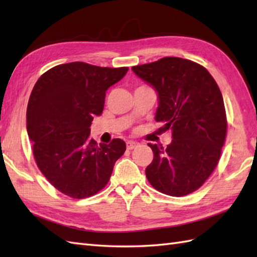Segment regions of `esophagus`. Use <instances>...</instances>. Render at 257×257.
<instances>
[{"label":"esophagus","instance_id":"esophagus-1","mask_svg":"<svg viewBox=\"0 0 257 257\" xmlns=\"http://www.w3.org/2000/svg\"><path fill=\"white\" fill-rule=\"evenodd\" d=\"M137 146H138V144L135 143V141H128V143H127V149H128V150H133V149H135Z\"/></svg>","mask_w":257,"mask_h":257}]
</instances>
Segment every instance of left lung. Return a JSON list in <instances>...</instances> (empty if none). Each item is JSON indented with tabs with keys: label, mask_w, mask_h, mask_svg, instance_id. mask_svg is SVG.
<instances>
[{
	"label": "left lung",
	"mask_w": 257,
	"mask_h": 257,
	"mask_svg": "<svg viewBox=\"0 0 257 257\" xmlns=\"http://www.w3.org/2000/svg\"><path fill=\"white\" fill-rule=\"evenodd\" d=\"M133 70L156 88V121L163 124L158 130L170 129L173 138L167 148L148 144L154 160L146 168V177L167 195L192 193L214 171L226 137V112L219 86L205 67L180 57H163Z\"/></svg>",
	"instance_id": "obj_1"
}]
</instances>
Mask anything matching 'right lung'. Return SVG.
<instances>
[{"label": "right lung", "mask_w": 257, "mask_h": 257, "mask_svg": "<svg viewBox=\"0 0 257 257\" xmlns=\"http://www.w3.org/2000/svg\"><path fill=\"white\" fill-rule=\"evenodd\" d=\"M127 72L74 62L48 69L36 81L26 110L33 155L48 182L65 195L84 199L99 192L124 154L123 140L98 146L89 134L106 90Z\"/></svg>", "instance_id": "obj_1"}]
</instances>
